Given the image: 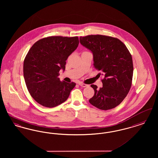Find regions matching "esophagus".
<instances>
[{"instance_id":"34e87169","label":"esophagus","mask_w":158,"mask_h":158,"mask_svg":"<svg viewBox=\"0 0 158 158\" xmlns=\"http://www.w3.org/2000/svg\"><path fill=\"white\" fill-rule=\"evenodd\" d=\"M78 84H79V86H82V87H87V86H88V85H86V84L83 83L82 82H79Z\"/></svg>"}]
</instances>
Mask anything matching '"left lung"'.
I'll use <instances>...</instances> for the list:
<instances>
[{"label": "left lung", "instance_id": "1", "mask_svg": "<svg viewBox=\"0 0 158 158\" xmlns=\"http://www.w3.org/2000/svg\"><path fill=\"white\" fill-rule=\"evenodd\" d=\"M80 43L93 53L94 67L104 76L99 89L95 85H90L95 94L89 101L100 110L113 109L124 100L130 89L133 74L131 55L117 38L90 35L81 37Z\"/></svg>", "mask_w": 158, "mask_h": 158}]
</instances>
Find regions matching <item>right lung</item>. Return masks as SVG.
<instances>
[{
    "instance_id": "right-lung-1",
    "label": "right lung",
    "mask_w": 158,
    "mask_h": 158,
    "mask_svg": "<svg viewBox=\"0 0 158 158\" xmlns=\"http://www.w3.org/2000/svg\"><path fill=\"white\" fill-rule=\"evenodd\" d=\"M79 43L78 37L51 36L31 47L23 61V77L31 96L40 105L53 108L67 100L76 83L61 82L58 76Z\"/></svg>"
}]
</instances>
